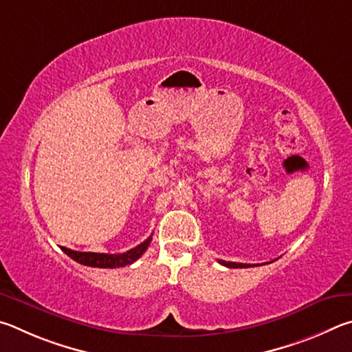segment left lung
Instances as JSON below:
<instances>
[{
    "label": "left lung",
    "mask_w": 352,
    "mask_h": 352,
    "mask_svg": "<svg viewBox=\"0 0 352 352\" xmlns=\"http://www.w3.org/2000/svg\"><path fill=\"white\" fill-rule=\"evenodd\" d=\"M219 264H223L226 267H233V269H238V267H252L250 264H243V263H232V261H223V260H218Z\"/></svg>",
    "instance_id": "obj_1"
}]
</instances>
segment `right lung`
Segmentation results:
<instances>
[{"label": "right lung", "mask_w": 352, "mask_h": 352, "mask_svg": "<svg viewBox=\"0 0 352 352\" xmlns=\"http://www.w3.org/2000/svg\"><path fill=\"white\" fill-rule=\"evenodd\" d=\"M151 243V236H148L144 243L135 245L134 249L125 252V254L111 255V254H96V252H77L71 250L67 248H61L65 254L72 258L74 261L89 267H100V269H116V267H125L128 264H133L135 260L144 255V252L148 249Z\"/></svg>", "instance_id": "obj_1"}]
</instances>
